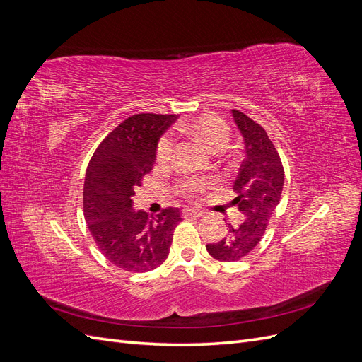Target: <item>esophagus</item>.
I'll use <instances>...</instances> for the list:
<instances>
[{
  "label": "esophagus",
  "mask_w": 362,
  "mask_h": 362,
  "mask_svg": "<svg viewBox=\"0 0 362 362\" xmlns=\"http://www.w3.org/2000/svg\"><path fill=\"white\" fill-rule=\"evenodd\" d=\"M182 216H184V217H190V216H193V217H201V216H204V213L199 211V210H193V208H184V210H182Z\"/></svg>",
  "instance_id": "esophagus-1"
}]
</instances>
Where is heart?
<instances>
[{"mask_svg":"<svg viewBox=\"0 0 362 362\" xmlns=\"http://www.w3.org/2000/svg\"><path fill=\"white\" fill-rule=\"evenodd\" d=\"M182 133L189 134L192 137H196L201 140L202 144L210 148L211 151H221L229 139V127L225 120L217 116V115H204L198 119L190 120L187 124H182L178 127ZM173 151H175V139L172 134H164L157 145L156 151V161L160 166H166L173 158ZM206 185L205 181L187 178L182 180L178 184L180 192H182L189 198H194L204 187Z\"/></svg>","mask_w":362,"mask_h":362,"instance_id":"1","label":"heart"}]
</instances>
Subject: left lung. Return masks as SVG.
<instances>
[{"label": "left lung", "instance_id": "obj_1", "mask_svg": "<svg viewBox=\"0 0 362 362\" xmlns=\"http://www.w3.org/2000/svg\"><path fill=\"white\" fill-rule=\"evenodd\" d=\"M233 117L246 152L233 184L237 194L233 205H237L243 221L235 226L229 225L221 242L206 245L208 254L223 262L242 259L255 249L281 201L284 187L282 163L266 129L238 110H233Z\"/></svg>", "mask_w": 362, "mask_h": 362}]
</instances>
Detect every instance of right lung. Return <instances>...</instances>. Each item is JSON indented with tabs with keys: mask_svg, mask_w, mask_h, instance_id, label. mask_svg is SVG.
<instances>
[{
	"mask_svg": "<svg viewBox=\"0 0 362 362\" xmlns=\"http://www.w3.org/2000/svg\"><path fill=\"white\" fill-rule=\"evenodd\" d=\"M177 115L140 113L108 134L86 170L84 218L104 257L127 272L154 270L169 255L180 208L157 217L133 208L136 187L156 161L158 140Z\"/></svg>",
	"mask_w": 362,
	"mask_h": 362,
	"instance_id": "obj_1",
	"label": "right lung"
}]
</instances>
